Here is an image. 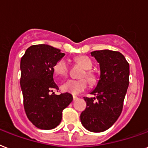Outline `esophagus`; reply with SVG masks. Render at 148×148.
<instances>
[{
	"label": "esophagus",
	"mask_w": 148,
	"mask_h": 148,
	"mask_svg": "<svg viewBox=\"0 0 148 148\" xmlns=\"http://www.w3.org/2000/svg\"><path fill=\"white\" fill-rule=\"evenodd\" d=\"M77 99H78V98H77V96H73V100H74V101H77Z\"/></svg>",
	"instance_id": "1"
}]
</instances>
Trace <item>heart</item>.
Here are the masks:
<instances>
[{
    "label": "heart",
    "mask_w": 148,
    "mask_h": 148,
    "mask_svg": "<svg viewBox=\"0 0 148 148\" xmlns=\"http://www.w3.org/2000/svg\"><path fill=\"white\" fill-rule=\"evenodd\" d=\"M77 61L80 64H82L84 69L86 70L83 76L85 77L90 82H94L95 81V77L91 71H89L92 69L93 66L92 60L88 56H81L77 58ZM67 71H68V63L64 58L60 59L54 64L53 72L56 76H64L67 73ZM87 86H88V82L86 79L71 78L65 81L61 84L60 88L64 92H68L72 95H78L84 92L87 88Z\"/></svg>",
    "instance_id": "1"
}]
</instances>
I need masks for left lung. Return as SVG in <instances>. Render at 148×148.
<instances>
[{"label":"left lung","instance_id":"left-lung-1","mask_svg":"<svg viewBox=\"0 0 148 148\" xmlns=\"http://www.w3.org/2000/svg\"><path fill=\"white\" fill-rule=\"evenodd\" d=\"M99 62L100 77L91 94L84 97L86 109L81 114V122L91 132H103L114 124L120 116L129 86L130 66L121 53L109 49L91 53Z\"/></svg>","mask_w":148,"mask_h":148}]
</instances>
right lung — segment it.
<instances>
[{"label": "right lung", "mask_w": 148, "mask_h": 148, "mask_svg": "<svg viewBox=\"0 0 148 148\" xmlns=\"http://www.w3.org/2000/svg\"><path fill=\"white\" fill-rule=\"evenodd\" d=\"M65 54L60 49L39 44L29 47L21 57V84L24 109L37 128L51 130L61 122L62 112L73 100L70 93L54 94L53 66Z\"/></svg>", "instance_id": "right-lung-1"}]
</instances>
